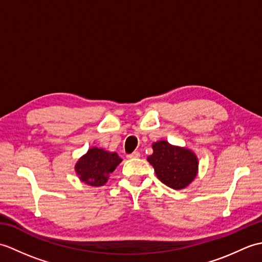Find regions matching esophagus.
<instances>
[{"label":"esophagus","mask_w":262,"mask_h":262,"mask_svg":"<svg viewBox=\"0 0 262 262\" xmlns=\"http://www.w3.org/2000/svg\"><path fill=\"white\" fill-rule=\"evenodd\" d=\"M140 157H141V153L138 151H135V152H133L132 154L127 155L128 159H136V158H140Z\"/></svg>","instance_id":"esophagus-1"}]
</instances>
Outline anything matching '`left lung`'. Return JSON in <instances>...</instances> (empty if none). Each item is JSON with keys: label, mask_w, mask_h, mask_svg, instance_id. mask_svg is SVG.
I'll return each mask as SVG.
<instances>
[{"label": "left lung", "mask_w": 262, "mask_h": 262, "mask_svg": "<svg viewBox=\"0 0 262 262\" xmlns=\"http://www.w3.org/2000/svg\"><path fill=\"white\" fill-rule=\"evenodd\" d=\"M153 154L147 161L165 186L183 189L193 181L198 172V159L190 149L171 145L166 141L153 143Z\"/></svg>", "instance_id": "8db88e82"}]
</instances>
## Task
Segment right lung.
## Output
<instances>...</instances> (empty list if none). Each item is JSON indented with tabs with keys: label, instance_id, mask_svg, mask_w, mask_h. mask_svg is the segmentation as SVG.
<instances>
[{
	"label": "right lung",
	"instance_id": "obj_1",
	"mask_svg": "<svg viewBox=\"0 0 262 262\" xmlns=\"http://www.w3.org/2000/svg\"><path fill=\"white\" fill-rule=\"evenodd\" d=\"M121 161L116 152L92 147L77 161L75 172L82 182L92 187H101Z\"/></svg>",
	"mask_w": 262,
	"mask_h": 262
}]
</instances>
